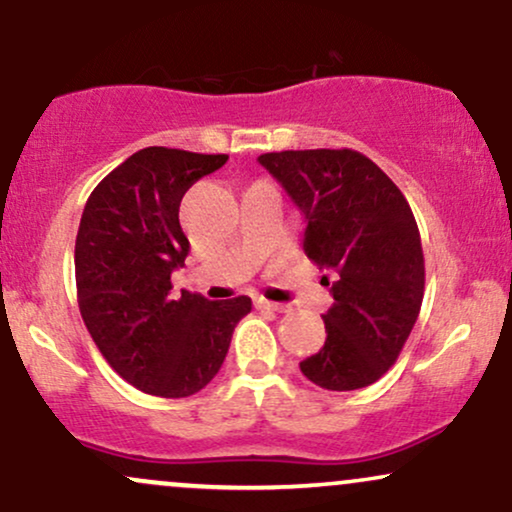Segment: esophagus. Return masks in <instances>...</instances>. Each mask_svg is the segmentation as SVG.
<instances>
[{"label": "esophagus", "instance_id": "obj_1", "mask_svg": "<svg viewBox=\"0 0 512 512\" xmlns=\"http://www.w3.org/2000/svg\"><path fill=\"white\" fill-rule=\"evenodd\" d=\"M255 305H257V308H264V310H274V313H286V305L267 301V298H257Z\"/></svg>", "mask_w": 512, "mask_h": 512}]
</instances>
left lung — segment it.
Masks as SVG:
<instances>
[{
  "label": "left lung",
  "instance_id": "obj_1",
  "mask_svg": "<svg viewBox=\"0 0 512 512\" xmlns=\"http://www.w3.org/2000/svg\"><path fill=\"white\" fill-rule=\"evenodd\" d=\"M305 219L303 250L331 276L327 339L301 361L310 383L346 392L373 385L397 361L424 301L419 226L399 187L351 149L262 154ZM333 281L330 282L329 279Z\"/></svg>",
  "mask_w": 512,
  "mask_h": 512
}]
</instances>
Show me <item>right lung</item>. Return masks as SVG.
<instances>
[{
    "mask_svg": "<svg viewBox=\"0 0 512 512\" xmlns=\"http://www.w3.org/2000/svg\"><path fill=\"white\" fill-rule=\"evenodd\" d=\"M226 154L146 146L98 182L76 233V296L88 334L117 375L146 395L190 397L211 383L250 313L248 296H173L190 240L180 202Z\"/></svg>",
    "mask_w": 512,
    "mask_h": 512,
    "instance_id": "right-lung-1",
    "label": "right lung"
}]
</instances>
